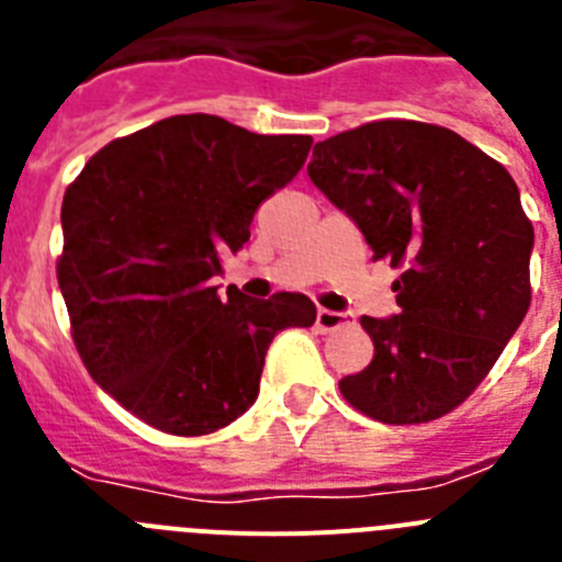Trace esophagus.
<instances>
[{
  "label": "esophagus",
  "instance_id": "34e87169",
  "mask_svg": "<svg viewBox=\"0 0 562 562\" xmlns=\"http://www.w3.org/2000/svg\"><path fill=\"white\" fill-rule=\"evenodd\" d=\"M315 324H317V329H324V331H335V329H342V326L349 324V315H346V312L317 310Z\"/></svg>",
  "mask_w": 562,
  "mask_h": 562
}]
</instances>
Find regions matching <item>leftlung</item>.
<instances>
[{"mask_svg": "<svg viewBox=\"0 0 562 562\" xmlns=\"http://www.w3.org/2000/svg\"><path fill=\"white\" fill-rule=\"evenodd\" d=\"M310 180L402 267L391 317L362 315L374 360L342 376L351 408L419 425L459 408L524 321L532 222L501 162L445 126L374 121L317 143Z\"/></svg>", "mask_w": 562, "mask_h": 562, "instance_id": "obj_1", "label": "left lung"}]
</instances>
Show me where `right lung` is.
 Wrapping results in <instances>:
<instances>
[{
    "instance_id": "obj_1",
    "label": "right lung",
    "mask_w": 562,
    "mask_h": 562,
    "mask_svg": "<svg viewBox=\"0 0 562 562\" xmlns=\"http://www.w3.org/2000/svg\"><path fill=\"white\" fill-rule=\"evenodd\" d=\"M310 134L173 114L92 154L61 205L58 286L92 380L151 428L205 436L258 396L272 337L315 324L301 292L213 286L258 205L301 171Z\"/></svg>"
}]
</instances>
